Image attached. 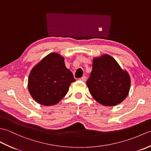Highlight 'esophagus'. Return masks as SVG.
Returning a JSON list of instances; mask_svg holds the SVG:
<instances>
[{
	"label": "esophagus",
	"mask_w": 151,
	"mask_h": 151,
	"mask_svg": "<svg viewBox=\"0 0 151 151\" xmlns=\"http://www.w3.org/2000/svg\"><path fill=\"white\" fill-rule=\"evenodd\" d=\"M86 79H87V78H86V76H83L82 78H80V80H81V81H83V82H86Z\"/></svg>",
	"instance_id": "esophagus-1"
}]
</instances>
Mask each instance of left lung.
Returning a JSON list of instances; mask_svg holds the SVG:
<instances>
[{
  "instance_id": "8db88e82",
  "label": "left lung",
  "mask_w": 151,
  "mask_h": 151,
  "mask_svg": "<svg viewBox=\"0 0 151 151\" xmlns=\"http://www.w3.org/2000/svg\"><path fill=\"white\" fill-rule=\"evenodd\" d=\"M92 68L86 84L95 100L102 105L114 106L127 98L130 77L113 57L104 54L94 58Z\"/></svg>"
}]
</instances>
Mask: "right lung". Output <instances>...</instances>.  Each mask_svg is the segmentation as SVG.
<instances>
[{
  "label": "right lung",
  "mask_w": 151,
  "mask_h": 151,
  "mask_svg": "<svg viewBox=\"0 0 151 151\" xmlns=\"http://www.w3.org/2000/svg\"><path fill=\"white\" fill-rule=\"evenodd\" d=\"M75 81L73 73L65 67L64 58L52 52L31 70L28 88L32 97L38 103L51 106L65 97L70 84Z\"/></svg>",
  "instance_id": "obj_1"
}]
</instances>
